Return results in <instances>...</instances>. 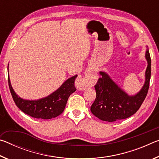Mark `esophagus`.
I'll use <instances>...</instances> for the list:
<instances>
[{
    "label": "esophagus",
    "mask_w": 159,
    "mask_h": 159,
    "mask_svg": "<svg viewBox=\"0 0 159 159\" xmlns=\"http://www.w3.org/2000/svg\"><path fill=\"white\" fill-rule=\"evenodd\" d=\"M97 74L90 70L85 71L83 78H79L76 80V87L78 90H83L88 87H90L93 82L96 80Z\"/></svg>",
    "instance_id": "esophagus-1"
}]
</instances>
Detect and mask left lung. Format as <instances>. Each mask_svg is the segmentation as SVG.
Segmentation results:
<instances>
[{
	"mask_svg": "<svg viewBox=\"0 0 159 159\" xmlns=\"http://www.w3.org/2000/svg\"><path fill=\"white\" fill-rule=\"evenodd\" d=\"M145 52L147 66L145 80L141 90L130 95L117 85L109 75L99 71L101 78L95 85L96 99L90 107L92 114L104 121L114 122L135 114L147 95L151 77V58L148 47Z\"/></svg>",
	"mask_w": 159,
	"mask_h": 159,
	"instance_id": "8db88e82",
	"label": "left lung"
}]
</instances>
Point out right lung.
Instances as JSON below:
<instances>
[{"label":"right lung","mask_w":159,"mask_h":159,"mask_svg":"<svg viewBox=\"0 0 159 159\" xmlns=\"http://www.w3.org/2000/svg\"><path fill=\"white\" fill-rule=\"evenodd\" d=\"M76 76L77 75H75L65 80L58 89L50 95L35 100L25 99L18 96L13 90L9 76L8 84L13 100L21 111L36 118L51 119L58 116L64 111L69 96L76 91L74 81Z\"/></svg>","instance_id":"obj_1"}]
</instances>
